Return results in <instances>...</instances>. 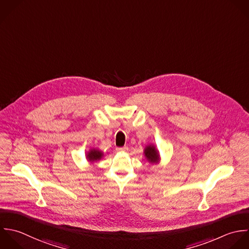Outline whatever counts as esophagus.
I'll list each match as a JSON object with an SVG mask.
<instances>
[{
    "mask_svg": "<svg viewBox=\"0 0 249 249\" xmlns=\"http://www.w3.org/2000/svg\"><path fill=\"white\" fill-rule=\"evenodd\" d=\"M116 151H118V152H121V151L125 152V151H128V147H127V146H123V147H117V148H116Z\"/></svg>",
    "mask_w": 249,
    "mask_h": 249,
    "instance_id": "1",
    "label": "esophagus"
}]
</instances>
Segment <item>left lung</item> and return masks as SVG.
Segmentation results:
<instances>
[{"label": "left lung", "mask_w": 249, "mask_h": 249, "mask_svg": "<svg viewBox=\"0 0 249 249\" xmlns=\"http://www.w3.org/2000/svg\"><path fill=\"white\" fill-rule=\"evenodd\" d=\"M144 154L147 158L148 161H150L151 163H157L158 162V159H159V156L157 154V151L155 150V147L154 146H147L144 150Z\"/></svg>", "instance_id": "left-lung-1"}]
</instances>
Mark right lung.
Returning <instances> with one entry per match:
<instances>
[{"label":"right lung","instance_id":"obj_1","mask_svg":"<svg viewBox=\"0 0 249 249\" xmlns=\"http://www.w3.org/2000/svg\"><path fill=\"white\" fill-rule=\"evenodd\" d=\"M102 155H103V153H102L101 151L96 150V149H92V150L88 153L87 158H88L89 160H91V161H95V160H99V159H101Z\"/></svg>","mask_w":249,"mask_h":249}]
</instances>
